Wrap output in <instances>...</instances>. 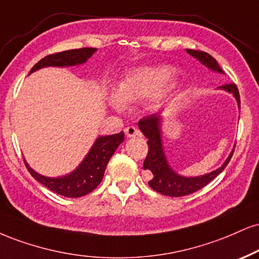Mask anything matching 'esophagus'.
Listing matches in <instances>:
<instances>
[{
  "instance_id": "34e87169",
  "label": "esophagus",
  "mask_w": 259,
  "mask_h": 259,
  "mask_svg": "<svg viewBox=\"0 0 259 259\" xmlns=\"http://www.w3.org/2000/svg\"><path fill=\"white\" fill-rule=\"evenodd\" d=\"M124 133H125L126 138H135V136L140 135V132L138 130V127L130 125V126H126L125 129H124Z\"/></svg>"
}]
</instances>
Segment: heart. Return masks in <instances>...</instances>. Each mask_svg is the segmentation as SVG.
<instances>
[{
	"label": "heart",
	"instance_id": "heart-1",
	"mask_svg": "<svg viewBox=\"0 0 259 259\" xmlns=\"http://www.w3.org/2000/svg\"><path fill=\"white\" fill-rule=\"evenodd\" d=\"M176 70L171 66L139 67L129 71L108 95L114 110L123 112L127 104L161 95V90L174 79Z\"/></svg>",
	"mask_w": 259,
	"mask_h": 259
}]
</instances>
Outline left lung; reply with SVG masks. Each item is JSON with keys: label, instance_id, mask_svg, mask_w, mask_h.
Segmentation results:
<instances>
[{"label": "left lung", "instance_id": "8db88e82", "mask_svg": "<svg viewBox=\"0 0 259 259\" xmlns=\"http://www.w3.org/2000/svg\"><path fill=\"white\" fill-rule=\"evenodd\" d=\"M187 53L189 55H192L194 59H197L198 61H200L205 67H207L212 72L224 74L223 70L221 68L219 62L216 61V59L211 57L207 53L193 51V49H187ZM217 89L224 90V92L229 93V94L234 96L236 104H238L240 108L239 90L234 83L224 84V85H221ZM161 123H163V117H161L160 113L152 114V116L142 118V119L139 120L140 130L148 139V153L145 161H143V170H149L153 174L152 180L149 181L148 185L155 192L167 195V197L176 198L192 194V193L197 192L204 186H206L207 183H210L228 165L230 158L233 155V152H234V148L229 153L228 158L224 160V163L220 167H217L216 170L211 171V172H207L201 176L193 177L180 175L179 172H176L170 166L166 155H165L163 135H161L163 134L161 133Z\"/></svg>", "mask_w": 259, "mask_h": 259}]
</instances>
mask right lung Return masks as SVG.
<instances>
[{"instance_id": "right-lung-1", "label": "right lung", "mask_w": 259, "mask_h": 259, "mask_svg": "<svg viewBox=\"0 0 259 259\" xmlns=\"http://www.w3.org/2000/svg\"><path fill=\"white\" fill-rule=\"evenodd\" d=\"M98 49L95 48H80L48 55V57L40 59L35 66L31 68L29 74L45 67H70L83 65L88 61V59L92 58V55ZM123 141V132L113 134V135L99 136L78 166L64 176H43L31 169L26 160H25V165L33 179L46 186L48 189H51L52 192L66 198H79L94 191L100 185L108 161L116 152L118 146Z\"/></svg>"}]
</instances>
